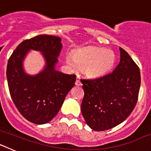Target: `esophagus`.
I'll use <instances>...</instances> for the list:
<instances>
[{
	"mask_svg": "<svg viewBox=\"0 0 151 151\" xmlns=\"http://www.w3.org/2000/svg\"><path fill=\"white\" fill-rule=\"evenodd\" d=\"M76 85H77V86H81L82 85V82H80L79 79H76Z\"/></svg>",
	"mask_w": 151,
	"mask_h": 151,
	"instance_id": "1",
	"label": "esophagus"
}]
</instances>
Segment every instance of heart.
<instances>
[{
	"label": "heart",
	"mask_w": 151,
	"mask_h": 151,
	"mask_svg": "<svg viewBox=\"0 0 151 151\" xmlns=\"http://www.w3.org/2000/svg\"><path fill=\"white\" fill-rule=\"evenodd\" d=\"M116 56L112 50L103 47H89L77 51L74 57L68 56L66 62L73 69L83 68L90 78H99L114 67Z\"/></svg>",
	"instance_id": "1"
}]
</instances>
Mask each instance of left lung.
Instances as JSON below:
<instances>
[{
    "label": "left lung",
    "instance_id": "left-lung-1",
    "mask_svg": "<svg viewBox=\"0 0 151 151\" xmlns=\"http://www.w3.org/2000/svg\"><path fill=\"white\" fill-rule=\"evenodd\" d=\"M120 62L113 73L93 79H81L85 95L82 116L94 131H105L123 122L134 110L141 85L139 67L119 47Z\"/></svg>",
    "mask_w": 151,
    "mask_h": 151
}]
</instances>
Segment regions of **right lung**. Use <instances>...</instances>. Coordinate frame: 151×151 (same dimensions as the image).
<instances>
[{
  "mask_svg": "<svg viewBox=\"0 0 151 151\" xmlns=\"http://www.w3.org/2000/svg\"><path fill=\"white\" fill-rule=\"evenodd\" d=\"M61 49L60 38L41 35L21 42L8 60L6 78L10 96L19 112L29 122L41 125L53 119L75 85V75L55 70ZM29 50L42 52L46 60L43 71L35 76H29L22 68Z\"/></svg>",
  "mask_w": 151,
  "mask_h": 151,
  "instance_id": "right-lung-1",
  "label": "right lung"
}]
</instances>
